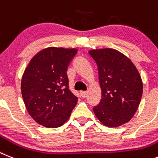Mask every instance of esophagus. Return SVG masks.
<instances>
[{
    "instance_id": "1",
    "label": "esophagus",
    "mask_w": 158,
    "mask_h": 158,
    "mask_svg": "<svg viewBox=\"0 0 158 158\" xmlns=\"http://www.w3.org/2000/svg\"><path fill=\"white\" fill-rule=\"evenodd\" d=\"M80 94H81V96H82V97L84 98L87 96V91H80Z\"/></svg>"
}]
</instances>
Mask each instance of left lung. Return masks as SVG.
<instances>
[{
	"label": "left lung",
	"instance_id": "left-lung-1",
	"mask_svg": "<svg viewBox=\"0 0 158 158\" xmlns=\"http://www.w3.org/2000/svg\"><path fill=\"white\" fill-rule=\"evenodd\" d=\"M98 66L102 98L93 111L101 123L118 127L134 117L142 99L143 84L138 69L127 56L113 48L88 52Z\"/></svg>",
	"mask_w": 158,
	"mask_h": 158
}]
</instances>
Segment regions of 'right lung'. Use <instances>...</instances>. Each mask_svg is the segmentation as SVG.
I'll return each mask as SVG.
<instances>
[{
    "label": "right lung",
    "instance_id": "obj_1",
    "mask_svg": "<svg viewBox=\"0 0 158 158\" xmlns=\"http://www.w3.org/2000/svg\"><path fill=\"white\" fill-rule=\"evenodd\" d=\"M77 52V48L49 47L36 53L24 70L22 98L30 116L43 127L62 126L77 103L67 75Z\"/></svg>",
    "mask_w": 158,
    "mask_h": 158
}]
</instances>
